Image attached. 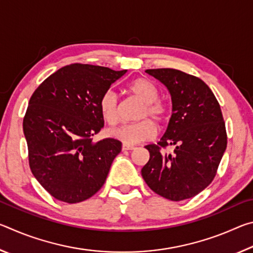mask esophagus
Listing matches in <instances>:
<instances>
[{"instance_id": "obj_1", "label": "esophagus", "mask_w": 253, "mask_h": 253, "mask_svg": "<svg viewBox=\"0 0 253 253\" xmlns=\"http://www.w3.org/2000/svg\"><path fill=\"white\" fill-rule=\"evenodd\" d=\"M122 149L123 151H134L135 147L131 146V145H127V144H123L122 146Z\"/></svg>"}]
</instances>
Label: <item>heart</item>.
<instances>
[{
    "instance_id": "heart-1",
    "label": "heart",
    "mask_w": 253,
    "mask_h": 253,
    "mask_svg": "<svg viewBox=\"0 0 253 253\" xmlns=\"http://www.w3.org/2000/svg\"><path fill=\"white\" fill-rule=\"evenodd\" d=\"M128 90L144 104L137 116V118L143 121L111 130L110 136L127 145L147 142L157 134L155 124L147 118H153L157 123L164 124L169 118V110L164 104L157 101L160 98V91L156 85L147 79L137 78L131 81L128 85ZM99 110L102 118L108 125H117L121 122V107L117 93L111 89L102 93L99 100ZM145 118L147 119L145 120Z\"/></svg>"
}]
</instances>
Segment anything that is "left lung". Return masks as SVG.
<instances>
[{
    "instance_id": "8db88e82",
    "label": "left lung",
    "mask_w": 253,
    "mask_h": 253,
    "mask_svg": "<svg viewBox=\"0 0 253 253\" xmlns=\"http://www.w3.org/2000/svg\"><path fill=\"white\" fill-rule=\"evenodd\" d=\"M169 89L173 114L160 142L145 146L149 161L142 176L152 191L170 201L191 199L209 186L226 148L219 102L198 77L176 69H147ZM174 146L173 153L161 148Z\"/></svg>"
}]
</instances>
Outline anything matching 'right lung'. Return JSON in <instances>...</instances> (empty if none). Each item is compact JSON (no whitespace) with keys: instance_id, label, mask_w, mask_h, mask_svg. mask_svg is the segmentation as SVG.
I'll return each instance as SVG.
<instances>
[{"instance_id":"add662e5","label":"right lung","mask_w":253,"mask_h":253,"mask_svg":"<svg viewBox=\"0 0 253 253\" xmlns=\"http://www.w3.org/2000/svg\"><path fill=\"white\" fill-rule=\"evenodd\" d=\"M127 72L74 63L49 76L30 98L23 132L31 172L54 199L79 203L104 185L122 143L92 136L104 127L102 93Z\"/></svg>"}]
</instances>
